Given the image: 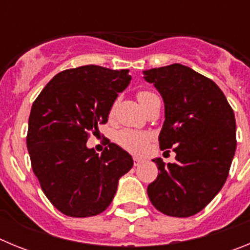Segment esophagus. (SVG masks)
Listing matches in <instances>:
<instances>
[{"mask_svg": "<svg viewBox=\"0 0 250 250\" xmlns=\"http://www.w3.org/2000/svg\"><path fill=\"white\" fill-rule=\"evenodd\" d=\"M143 163H144V160H143L141 158H138V156L134 158V165H135V167H139V165L143 164Z\"/></svg>", "mask_w": 250, "mask_h": 250, "instance_id": "34e87169", "label": "esophagus"}]
</instances>
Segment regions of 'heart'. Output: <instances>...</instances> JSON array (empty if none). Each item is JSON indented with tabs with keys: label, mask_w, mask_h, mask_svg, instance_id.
Listing matches in <instances>:
<instances>
[{
	"label": "heart",
	"mask_w": 250,
	"mask_h": 250,
	"mask_svg": "<svg viewBox=\"0 0 250 250\" xmlns=\"http://www.w3.org/2000/svg\"><path fill=\"white\" fill-rule=\"evenodd\" d=\"M152 95V92L149 91H141L138 94V99L140 104ZM150 140V135L147 132L138 131V130L132 129H124L118 132L116 135V141L120 146L124 149H126L127 151L134 152V154H139L143 152L147 146V143Z\"/></svg>",
	"instance_id": "b5f03b06"
}]
</instances>
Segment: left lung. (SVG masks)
<instances>
[{
	"mask_svg": "<svg viewBox=\"0 0 250 250\" xmlns=\"http://www.w3.org/2000/svg\"><path fill=\"white\" fill-rule=\"evenodd\" d=\"M143 74L164 101L160 149L175 147L176 154V163L152 159L160 173L147 195L161 213L191 216L214 199L228 178L237 147L233 109L214 81L182 63Z\"/></svg>",
	"mask_w": 250,
	"mask_h": 250,
	"instance_id": "left-lung-1",
	"label": "left lung"
}]
</instances>
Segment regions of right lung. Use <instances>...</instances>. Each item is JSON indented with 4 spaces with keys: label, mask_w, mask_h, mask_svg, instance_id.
<instances>
[{
    "label": "right lung",
    "mask_w": 250,
    "mask_h": 250,
    "mask_svg": "<svg viewBox=\"0 0 250 250\" xmlns=\"http://www.w3.org/2000/svg\"><path fill=\"white\" fill-rule=\"evenodd\" d=\"M129 70L80 66L51 79L32 104L27 149L41 189L65 215L86 218L111 204L119 179L132 167L131 155L107 145L99 155L86 146L112 104L129 86Z\"/></svg>",
    "instance_id": "1"
}]
</instances>
